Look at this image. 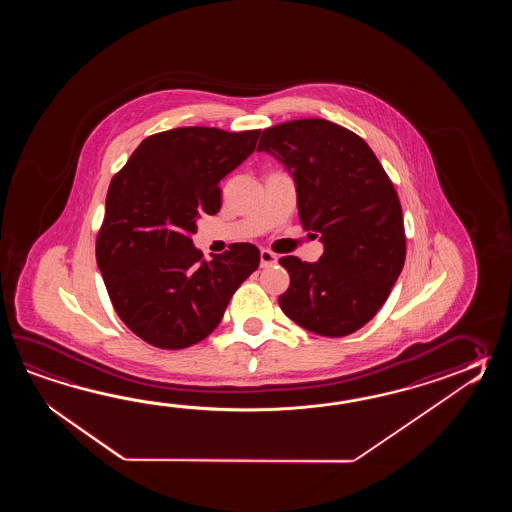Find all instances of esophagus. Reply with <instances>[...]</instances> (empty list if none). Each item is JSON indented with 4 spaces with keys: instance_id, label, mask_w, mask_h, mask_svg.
Wrapping results in <instances>:
<instances>
[{
    "instance_id": "1",
    "label": "esophagus",
    "mask_w": 512,
    "mask_h": 512,
    "mask_svg": "<svg viewBox=\"0 0 512 512\" xmlns=\"http://www.w3.org/2000/svg\"><path fill=\"white\" fill-rule=\"evenodd\" d=\"M260 261L261 267H269V265H274L278 261V256L274 252L269 251V249H261Z\"/></svg>"
}]
</instances>
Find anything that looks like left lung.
Returning <instances> with one entry per match:
<instances>
[{
	"label": "left lung",
	"instance_id": "1",
	"mask_svg": "<svg viewBox=\"0 0 512 512\" xmlns=\"http://www.w3.org/2000/svg\"><path fill=\"white\" fill-rule=\"evenodd\" d=\"M293 175L298 218L316 232L324 254L315 263L283 256L291 285L283 313L322 337H346L368 324L390 296L406 258L403 208L370 146L324 119L283 122L261 133Z\"/></svg>",
	"mask_w": 512,
	"mask_h": 512
}]
</instances>
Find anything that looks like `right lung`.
<instances>
[{
	"mask_svg": "<svg viewBox=\"0 0 512 512\" xmlns=\"http://www.w3.org/2000/svg\"><path fill=\"white\" fill-rule=\"evenodd\" d=\"M260 130L205 126L150 135L111 179L97 265L120 320L144 342L183 349L218 327L232 294L260 265L252 243L194 247L197 218L218 214L219 181L256 148Z\"/></svg>",
	"mask_w": 512,
	"mask_h": 512,
	"instance_id": "obj_1",
	"label": "right lung"
}]
</instances>
